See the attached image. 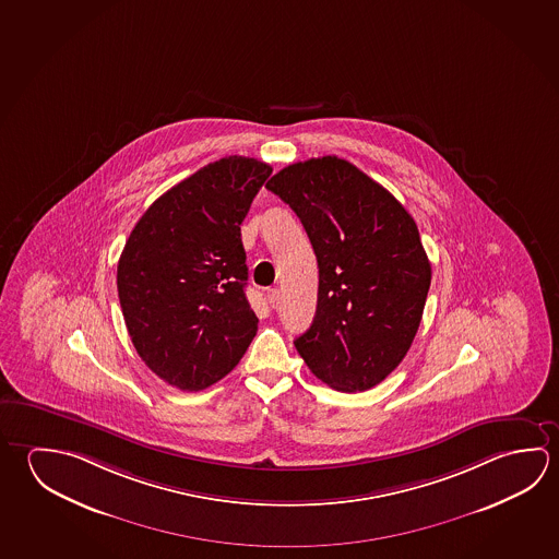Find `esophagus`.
Instances as JSON below:
<instances>
[{
    "label": "esophagus",
    "mask_w": 559,
    "mask_h": 559,
    "mask_svg": "<svg viewBox=\"0 0 559 559\" xmlns=\"http://www.w3.org/2000/svg\"><path fill=\"white\" fill-rule=\"evenodd\" d=\"M278 300H281V290L269 288V290H266V302L271 304V306H276Z\"/></svg>",
    "instance_id": "obj_1"
}]
</instances>
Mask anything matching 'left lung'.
<instances>
[{
  "instance_id": "obj_1",
  "label": "left lung",
  "mask_w": 559,
  "mask_h": 559,
  "mask_svg": "<svg viewBox=\"0 0 559 559\" xmlns=\"http://www.w3.org/2000/svg\"><path fill=\"white\" fill-rule=\"evenodd\" d=\"M266 188L293 207L318 259V306L296 349L335 391H369L411 349L431 266L416 222L386 188L337 157L276 173Z\"/></svg>"
}]
</instances>
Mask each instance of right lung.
I'll return each instance as SVG.
<instances>
[{
  "label": "right lung",
  "instance_id": "add662e5",
  "mask_svg": "<svg viewBox=\"0 0 559 559\" xmlns=\"http://www.w3.org/2000/svg\"><path fill=\"white\" fill-rule=\"evenodd\" d=\"M273 168L219 158L157 198L118 263V294L139 357L180 391H204L257 333L241 222Z\"/></svg>",
  "mask_w": 559,
  "mask_h": 559
}]
</instances>
